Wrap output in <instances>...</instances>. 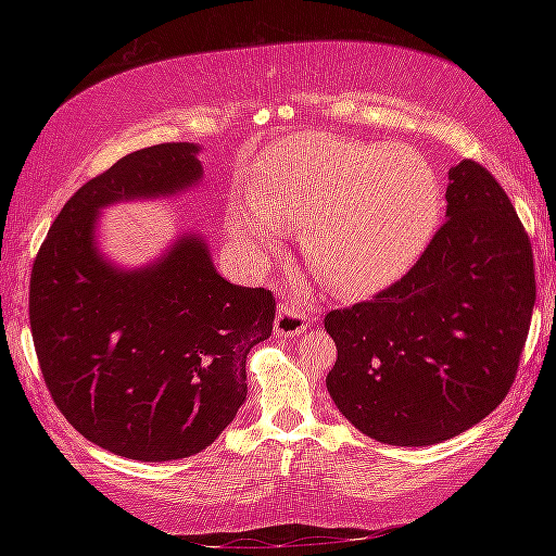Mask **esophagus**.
<instances>
[{
	"label": "esophagus",
	"mask_w": 556,
	"mask_h": 556,
	"mask_svg": "<svg viewBox=\"0 0 556 556\" xmlns=\"http://www.w3.org/2000/svg\"><path fill=\"white\" fill-rule=\"evenodd\" d=\"M308 324H312V316H308L306 308L294 306V304H281L277 318H275V333L279 338H294L299 333H304Z\"/></svg>",
	"instance_id": "1"
}]
</instances>
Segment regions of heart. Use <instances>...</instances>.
<instances>
[{
  "instance_id": "b5f03b06",
  "label": "heart",
  "mask_w": 556,
  "mask_h": 556,
  "mask_svg": "<svg viewBox=\"0 0 556 556\" xmlns=\"http://www.w3.org/2000/svg\"><path fill=\"white\" fill-rule=\"evenodd\" d=\"M252 195L230 213L244 255L269 262L279 252L277 225L304 228L308 265L353 299L380 294L407 275L441 215L439 178L425 154L326 131H299L271 149Z\"/></svg>"
}]
</instances>
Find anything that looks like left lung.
<instances>
[{
	"instance_id": "left-lung-1",
	"label": "left lung",
	"mask_w": 556,
	"mask_h": 556,
	"mask_svg": "<svg viewBox=\"0 0 556 556\" xmlns=\"http://www.w3.org/2000/svg\"><path fill=\"white\" fill-rule=\"evenodd\" d=\"M530 238L481 164L448 168L446 223L407 275L326 314L338 361L326 388L365 437L431 446L505 400L530 331Z\"/></svg>"
}]
</instances>
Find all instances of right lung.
Masks as SVG:
<instances>
[{
    "instance_id": "add662e5",
    "label": "right lung",
    "mask_w": 556,
    "mask_h": 556,
    "mask_svg": "<svg viewBox=\"0 0 556 556\" xmlns=\"http://www.w3.org/2000/svg\"><path fill=\"white\" fill-rule=\"evenodd\" d=\"M199 152L191 142L147 147L90 178L31 269V336L55 407L92 444L131 460L211 446L248 397V353L275 324L271 291L220 277L199 232L137 269L102 255L100 211L199 186Z\"/></svg>"
}]
</instances>
